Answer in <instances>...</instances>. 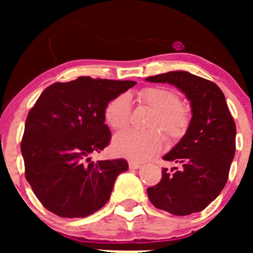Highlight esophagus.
Masks as SVG:
<instances>
[{
	"instance_id": "obj_1",
	"label": "esophagus",
	"mask_w": 253,
	"mask_h": 253,
	"mask_svg": "<svg viewBox=\"0 0 253 253\" xmlns=\"http://www.w3.org/2000/svg\"><path fill=\"white\" fill-rule=\"evenodd\" d=\"M140 166H142V165H140L139 162H135V161H129V169H140Z\"/></svg>"
}]
</instances>
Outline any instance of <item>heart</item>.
<instances>
[{
	"label": "heart",
	"instance_id": "1",
	"mask_svg": "<svg viewBox=\"0 0 253 253\" xmlns=\"http://www.w3.org/2000/svg\"><path fill=\"white\" fill-rule=\"evenodd\" d=\"M135 100L140 105H146L154 110V116L149 123V128H158L171 139H178L189 129V107L178 102L175 91L166 87H146L135 93ZM105 122L113 130H124L130 123L131 107L129 97L120 95L111 100L105 107ZM165 144V137L160 129L147 131L128 130L114 138L113 149L116 154L130 160H148L157 153Z\"/></svg>",
	"mask_w": 253,
	"mask_h": 253
}]
</instances>
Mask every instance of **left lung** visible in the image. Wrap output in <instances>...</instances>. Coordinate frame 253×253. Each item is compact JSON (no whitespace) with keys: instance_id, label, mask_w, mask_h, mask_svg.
Segmentation results:
<instances>
[{"instance_id":"obj_1","label":"left lung","mask_w":253,"mask_h":253,"mask_svg":"<svg viewBox=\"0 0 253 253\" xmlns=\"http://www.w3.org/2000/svg\"><path fill=\"white\" fill-rule=\"evenodd\" d=\"M169 84L185 93L191 105L186 134L163 160L176 163L162 169V178L147 189L156 208L173 215L204 210L225 186L236 152V124L224 93L214 82L185 71L146 78Z\"/></svg>"}]
</instances>
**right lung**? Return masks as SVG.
<instances>
[{"instance_id":"right-lung-1","label":"right lung","mask_w":253,"mask_h":253,"mask_svg":"<svg viewBox=\"0 0 253 253\" xmlns=\"http://www.w3.org/2000/svg\"><path fill=\"white\" fill-rule=\"evenodd\" d=\"M137 82L78 77L55 82L29 111L21 153L25 177L45 209L62 218H84L110 199L128 169L123 158L92 162L111 139L105 107Z\"/></svg>"}]
</instances>
